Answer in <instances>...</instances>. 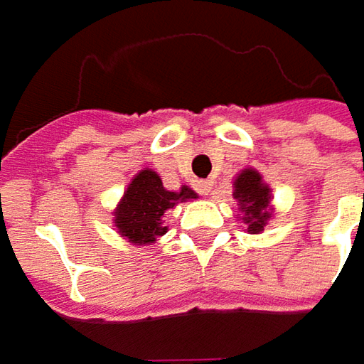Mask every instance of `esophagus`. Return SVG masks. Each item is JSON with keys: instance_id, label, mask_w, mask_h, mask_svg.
<instances>
[{"instance_id": "esophagus-1", "label": "esophagus", "mask_w": 364, "mask_h": 364, "mask_svg": "<svg viewBox=\"0 0 364 364\" xmlns=\"http://www.w3.org/2000/svg\"><path fill=\"white\" fill-rule=\"evenodd\" d=\"M196 190H198V194L206 196L213 190V182L210 180H200V182H196Z\"/></svg>"}]
</instances>
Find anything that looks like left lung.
Masks as SVG:
<instances>
[{
	"mask_svg": "<svg viewBox=\"0 0 364 364\" xmlns=\"http://www.w3.org/2000/svg\"><path fill=\"white\" fill-rule=\"evenodd\" d=\"M235 198L245 208L243 220L249 225L247 231H263L269 218V188L261 182L255 170H243L235 180Z\"/></svg>",
	"mask_w": 364,
	"mask_h": 364,
	"instance_id": "obj_1",
	"label": "left lung"
}]
</instances>
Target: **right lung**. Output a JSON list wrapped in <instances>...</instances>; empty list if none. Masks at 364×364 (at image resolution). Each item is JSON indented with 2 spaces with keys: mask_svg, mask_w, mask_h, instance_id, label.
<instances>
[{
  "mask_svg": "<svg viewBox=\"0 0 364 364\" xmlns=\"http://www.w3.org/2000/svg\"><path fill=\"white\" fill-rule=\"evenodd\" d=\"M196 198L190 188L170 192L164 188L160 176L151 170H141L133 178L123 200L115 210V227L132 243H154L166 232L161 227V217L168 208H174L178 200Z\"/></svg>",
  "mask_w": 364,
  "mask_h": 364,
  "instance_id": "add662e5",
  "label": "right lung"
}]
</instances>
